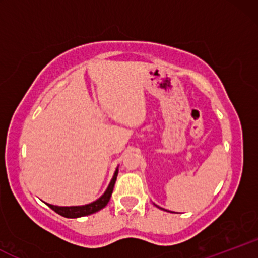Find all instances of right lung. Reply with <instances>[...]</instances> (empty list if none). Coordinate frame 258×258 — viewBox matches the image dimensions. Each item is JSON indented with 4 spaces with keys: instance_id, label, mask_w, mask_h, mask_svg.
Returning a JSON list of instances; mask_svg holds the SVG:
<instances>
[{
    "instance_id": "add662e5",
    "label": "right lung",
    "mask_w": 258,
    "mask_h": 258,
    "mask_svg": "<svg viewBox=\"0 0 258 258\" xmlns=\"http://www.w3.org/2000/svg\"><path fill=\"white\" fill-rule=\"evenodd\" d=\"M117 173H119V170L116 168V171H115V173H114V177H112L110 184H109L108 189L105 190V193L103 194L98 200L93 201V203L88 204V205L70 206V207L54 206V205H51V204H47V205L51 207L53 211H55L57 214L63 216V217H67V218H78V217H82V216H88V215L94 214V212L99 211V210H102L103 207H105L106 204H108L109 200H110L112 190H114L115 182H116Z\"/></svg>"
}]
</instances>
